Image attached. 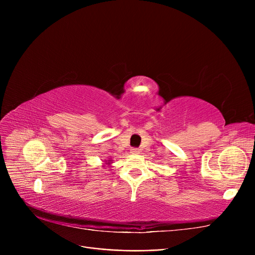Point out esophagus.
I'll return each instance as SVG.
<instances>
[{"instance_id":"1","label":"esophagus","mask_w":255,"mask_h":255,"mask_svg":"<svg viewBox=\"0 0 255 255\" xmlns=\"http://www.w3.org/2000/svg\"><path fill=\"white\" fill-rule=\"evenodd\" d=\"M130 153H131V154H138V153H139V150H138L137 148H132V149L130 150Z\"/></svg>"}]
</instances>
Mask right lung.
<instances>
[{"label":"right lung","mask_w":255,"mask_h":255,"mask_svg":"<svg viewBox=\"0 0 255 255\" xmlns=\"http://www.w3.org/2000/svg\"><path fill=\"white\" fill-rule=\"evenodd\" d=\"M111 163H112V160H109V161H106V164H109V165H110Z\"/></svg>","instance_id":"right-lung-1"}]
</instances>
